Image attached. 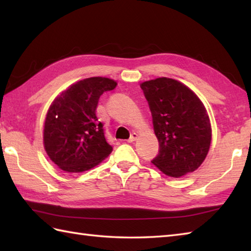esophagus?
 Here are the masks:
<instances>
[{
    "instance_id": "1",
    "label": "esophagus",
    "mask_w": 251,
    "mask_h": 251,
    "mask_svg": "<svg viewBox=\"0 0 251 251\" xmlns=\"http://www.w3.org/2000/svg\"><path fill=\"white\" fill-rule=\"evenodd\" d=\"M137 137H138V135L136 134V132H132V134L130 135V137H129V139L127 140V142H129V143H131V142H134V141H136V139H137Z\"/></svg>"
}]
</instances>
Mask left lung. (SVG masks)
<instances>
[{
  "label": "left lung",
  "instance_id": "8db88e82",
  "mask_svg": "<svg viewBox=\"0 0 251 251\" xmlns=\"http://www.w3.org/2000/svg\"><path fill=\"white\" fill-rule=\"evenodd\" d=\"M159 150L152 163L169 177L193 173L207 156L211 126L200 98L184 84L168 77L143 82Z\"/></svg>",
  "mask_w": 251,
  "mask_h": 251
}]
</instances>
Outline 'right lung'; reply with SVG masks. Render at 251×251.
Listing matches in <instances>:
<instances>
[{"mask_svg":"<svg viewBox=\"0 0 251 251\" xmlns=\"http://www.w3.org/2000/svg\"><path fill=\"white\" fill-rule=\"evenodd\" d=\"M115 86L116 82L106 77L85 78L71 85L51 103L45 119L44 148L60 169L85 172L113 150L96 110L100 96Z\"/></svg>","mask_w":251,"mask_h":251,"instance_id":"add662e5","label":"right lung"}]
</instances>
